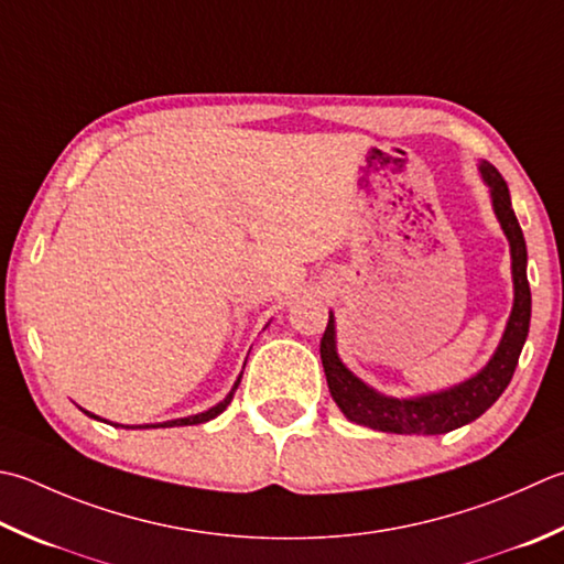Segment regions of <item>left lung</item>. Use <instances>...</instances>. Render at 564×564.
<instances>
[{
    "label": "left lung",
    "instance_id": "obj_1",
    "mask_svg": "<svg viewBox=\"0 0 564 564\" xmlns=\"http://www.w3.org/2000/svg\"><path fill=\"white\" fill-rule=\"evenodd\" d=\"M479 173L484 183L489 185L494 215L501 223L511 247L513 311L499 347H496L487 367L474 373L471 379L452 386V389L415 395V399H393V395L373 391L341 364L335 341V315L329 313L325 335L319 339V359H323L329 393H333L347 421L395 435H443L477 421L511 383L518 357H521L525 345L528 327H531V285H528L525 273L528 251L521 225H518L511 207L509 185L487 161L479 163Z\"/></svg>",
    "mask_w": 564,
    "mask_h": 564
}]
</instances>
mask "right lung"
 <instances>
[{
  "mask_svg": "<svg viewBox=\"0 0 564 564\" xmlns=\"http://www.w3.org/2000/svg\"><path fill=\"white\" fill-rule=\"evenodd\" d=\"M239 381H241V373H239V379L235 381V386H231V391L225 395V401H219L217 405H213L209 408V411H205V413H197V415H187V417H175V421H165V423H149V425H137L139 430L143 427H175V425H200V423H207V421H213V417H217L219 413L225 411V408L231 403V399H235V391H237V386H239ZM83 411V408H80ZM83 413H87L90 417H95V421H102V417H97V415H93L90 411H83ZM117 427H129V425H117ZM137 427H129V430H137Z\"/></svg>",
  "mask_w": 564,
  "mask_h": 564,
  "instance_id": "right-lung-1",
  "label": "right lung"
}]
</instances>
